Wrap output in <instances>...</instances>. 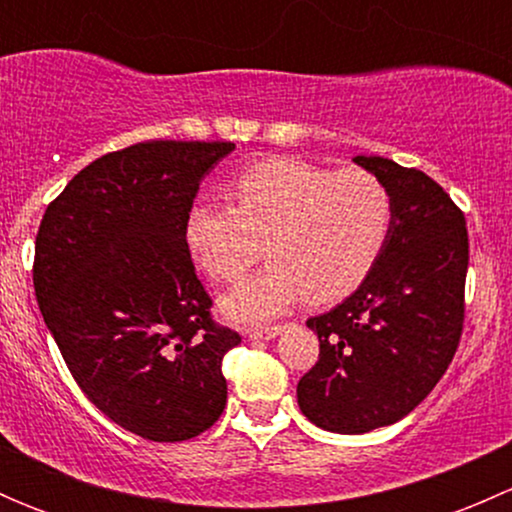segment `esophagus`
Returning <instances> with one entry per match:
<instances>
[{"label": "esophagus", "instance_id": "obj_1", "mask_svg": "<svg viewBox=\"0 0 512 512\" xmlns=\"http://www.w3.org/2000/svg\"><path fill=\"white\" fill-rule=\"evenodd\" d=\"M282 332L280 324H267V327H250L247 329V337L250 339H272Z\"/></svg>", "mask_w": 512, "mask_h": 512}]
</instances>
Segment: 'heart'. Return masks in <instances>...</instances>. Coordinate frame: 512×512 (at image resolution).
<instances>
[{
    "label": "heart",
    "instance_id": "b5f03b06",
    "mask_svg": "<svg viewBox=\"0 0 512 512\" xmlns=\"http://www.w3.org/2000/svg\"><path fill=\"white\" fill-rule=\"evenodd\" d=\"M235 205L203 198L185 215L190 255L215 282H240L262 257L270 265L223 307L262 319L299 297L324 304L347 297L379 260L391 230V193L366 168L332 170L297 158H270L232 180Z\"/></svg>",
    "mask_w": 512,
    "mask_h": 512
}]
</instances>
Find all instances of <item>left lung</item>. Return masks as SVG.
Here are the masks:
<instances>
[{"instance_id":"8db88e82","label":"left lung","mask_w":512,"mask_h":512,"mask_svg":"<svg viewBox=\"0 0 512 512\" xmlns=\"http://www.w3.org/2000/svg\"><path fill=\"white\" fill-rule=\"evenodd\" d=\"M354 163L384 180L394 213L359 289L307 319L319 359L297 384L299 409L337 433H366L414 411L446 374L466 319L463 210L423 170L381 156Z\"/></svg>"}]
</instances>
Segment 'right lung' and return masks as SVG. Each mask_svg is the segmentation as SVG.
<instances>
[{"label":"right lung","mask_w":512,"mask_h":512,"mask_svg":"<svg viewBox=\"0 0 512 512\" xmlns=\"http://www.w3.org/2000/svg\"><path fill=\"white\" fill-rule=\"evenodd\" d=\"M223 141H146L86 165L41 218L34 292L79 389L158 443L208 431L225 409L223 359L242 342L213 319L185 215Z\"/></svg>","instance_id":"obj_1"}]
</instances>
